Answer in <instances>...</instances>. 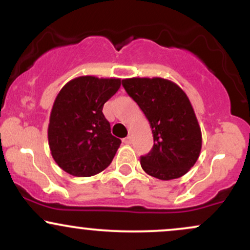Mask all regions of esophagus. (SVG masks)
<instances>
[{
    "label": "esophagus",
    "instance_id": "1",
    "mask_svg": "<svg viewBox=\"0 0 250 250\" xmlns=\"http://www.w3.org/2000/svg\"><path fill=\"white\" fill-rule=\"evenodd\" d=\"M131 141H133V137H131L130 135H128L127 137H125V139H123V143H125V145H130Z\"/></svg>",
    "mask_w": 250,
    "mask_h": 250
}]
</instances>
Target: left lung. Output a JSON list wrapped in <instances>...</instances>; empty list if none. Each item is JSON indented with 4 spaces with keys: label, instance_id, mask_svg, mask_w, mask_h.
Returning a JSON list of instances; mask_svg holds the SVG:
<instances>
[{
    "label": "left lung",
    "instance_id": "obj_1",
    "mask_svg": "<svg viewBox=\"0 0 250 250\" xmlns=\"http://www.w3.org/2000/svg\"><path fill=\"white\" fill-rule=\"evenodd\" d=\"M128 95L147 117L154 146L141 156V167L150 176L168 181L187 174L196 163L202 134L187 94L162 77L122 80Z\"/></svg>",
    "mask_w": 250,
    "mask_h": 250
}]
</instances>
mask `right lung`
I'll return each mask as SVG.
<instances>
[{
    "label": "right lung",
    "instance_id": "right-lung-1",
    "mask_svg": "<svg viewBox=\"0 0 250 250\" xmlns=\"http://www.w3.org/2000/svg\"><path fill=\"white\" fill-rule=\"evenodd\" d=\"M121 87V79L79 76L57 94L48 125L53 159L65 173L89 177L110 165L121 140L110 134L103 104Z\"/></svg>",
    "mask_w": 250,
    "mask_h": 250
}]
</instances>
